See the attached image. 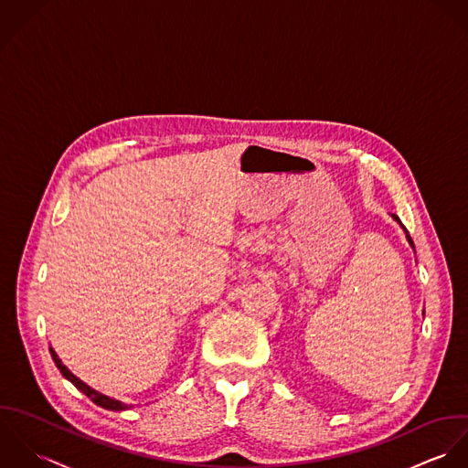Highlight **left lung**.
<instances>
[{
  "mask_svg": "<svg viewBox=\"0 0 468 468\" xmlns=\"http://www.w3.org/2000/svg\"><path fill=\"white\" fill-rule=\"evenodd\" d=\"M392 218H394V220H396V222H398V224H399V226H401V229H403V231H405V235H407V240H409V244H410V248H412V250H414V242H412V239H410V235H409V231H407V229H405V226H403V224H401V222H399V218H398V217H396V215H392Z\"/></svg>",
  "mask_w": 468,
  "mask_h": 468,
  "instance_id": "obj_1",
  "label": "left lung"
}]
</instances>
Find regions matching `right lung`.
Segmentation results:
<instances>
[{"label":"right lung","mask_w":468,"mask_h":468,"mask_svg":"<svg viewBox=\"0 0 468 468\" xmlns=\"http://www.w3.org/2000/svg\"><path fill=\"white\" fill-rule=\"evenodd\" d=\"M50 355H52V360H54L56 367L59 369V373L63 374L69 381H72L83 394H87V396L94 401L95 405H99V407H102V409H108V410H126V409L132 407V405H126V403H122V401H119V399L108 398V396H104V394L94 390L92 387H89L85 381H81L78 376H74V374L70 373V371L61 364V360L58 358V355H56V351H54L52 347H50Z\"/></svg>","instance_id":"obj_1"}]
</instances>
